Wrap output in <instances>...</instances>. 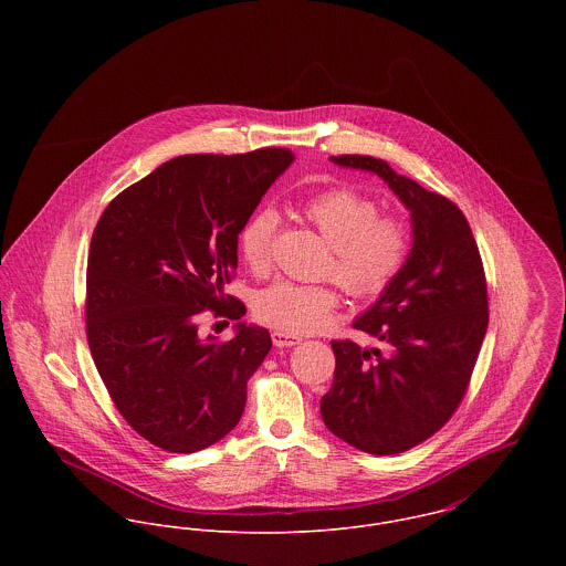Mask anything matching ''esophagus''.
<instances>
[{
	"label": "esophagus",
	"mask_w": 566,
	"mask_h": 566,
	"mask_svg": "<svg viewBox=\"0 0 566 566\" xmlns=\"http://www.w3.org/2000/svg\"><path fill=\"white\" fill-rule=\"evenodd\" d=\"M272 342H274V346H279V348H287V346H296V344H301L303 342V337H298V335H292V333H285V331H272Z\"/></svg>",
	"instance_id": "esophagus-1"
}]
</instances>
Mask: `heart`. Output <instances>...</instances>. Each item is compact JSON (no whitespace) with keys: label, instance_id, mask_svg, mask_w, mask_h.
<instances>
[{"label":"heart","instance_id":"1","mask_svg":"<svg viewBox=\"0 0 566 566\" xmlns=\"http://www.w3.org/2000/svg\"><path fill=\"white\" fill-rule=\"evenodd\" d=\"M307 220L331 245L326 274L353 296H377L399 274L407 256V231L395 216H379L375 200L335 187L305 202ZM279 216L272 209L256 211L240 233L243 261L252 272H265L272 263V243ZM337 305L331 285L276 281L254 301L259 321L290 333H310L328 321Z\"/></svg>","mask_w":566,"mask_h":566}]
</instances>
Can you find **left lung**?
Returning a JSON list of instances; mask_svg holds the SVG:
<instances>
[{
  "mask_svg": "<svg viewBox=\"0 0 566 566\" xmlns=\"http://www.w3.org/2000/svg\"><path fill=\"white\" fill-rule=\"evenodd\" d=\"M331 161L377 174L409 211L403 268L353 326L379 348L331 342L333 386L321 401L324 424L373 455H395L433 436L462 401L488 328L482 256L464 213L444 196L397 174L384 159Z\"/></svg>",
  "mask_w": 566,
  "mask_h": 566,
  "instance_id": "obj_1",
  "label": "left lung"
}]
</instances>
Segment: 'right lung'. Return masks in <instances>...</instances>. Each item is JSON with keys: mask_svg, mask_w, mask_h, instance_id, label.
Segmentation results:
<instances>
[{"mask_svg": "<svg viewBox=\"0 0 566 566\" xmlns=\"http://www.w3.org/2000/svg\"><path fill=\"white\" fill-rule=\"evenodd\" d=\"M294 159L283 148L176 157L111 200L93 231L88 348L119 413L163 451L207 449L242 418L272 339L242 323L224 285L243 224ZM205 308L241 321L229 343L199 335Z\"/></svg>", "mask_w": 566, "mask_h": 566, "instance_id": "add662e5", "label": "right lung"}]
</instances>
